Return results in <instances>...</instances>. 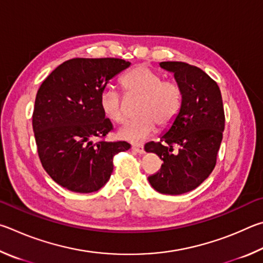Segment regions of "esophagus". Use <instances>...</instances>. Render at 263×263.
I'll list each match as a JSON object with an SVG mask.
<instances>
[{
	"label": "esophagus",
	"instance_id": "obj_1",
	"mask_svg": "<svg viewBox=\"0 0 263 263\" xmlns=\"http://www.w3.org/2000/svg\"><path fill=\"white\" fill-rule=\"evenodd\" d=\"M132 149L134 150V151H136V153H139V154H143L144 153V146L142 145V144H134L132 146Z\"/></svg>",
	"mask_w": 263,
	"mask_h": 263
}]
</instances>
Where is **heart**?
Listing matches in <instances>:
<instances>
[{
	"mask_svg": "<svg viewBox=\"0 0 263 263\" xmlns=\"http://www.w3.org/2000/svg\"><path fill=\"white\" fill-rule=\"evenodd\" d=\"M121 87L127 98H139L135 113L139 115L124 124L120 136L130 142H141L153 134L157 126H172L182 105V89L176 80H163L162 73L145 66H137L121 78ZM103 114L113 123L126 120L122 99L113 87L106 86L99 97Z\"/></svg>",
	"mask_w": 263,
	"mask_h": 263,
	"instance_id": "1",
	"label": "heart"
}]
</instances>
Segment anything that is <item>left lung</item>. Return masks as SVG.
I'll use <instances>...</instances> for the list:
<instances>
[{"instance_id":"left-lung-1","label":"left lung","mask_w":263,"mask_h":263,"mask_svg":"<svg viewBox=\"0 0 263 263\" xmlns=\"http://www.w3.org/2000/svg\"><path fill=\"white\" fill-rule=\"evenodd\" d=\"M159 64L174 72L182 105L166 134L144 146L163 162L148 179L162 194L180 195L199 187L216 166L225 127L223 100L217 83L199 67L179 61Z\"/></svg>"}]
</instances>
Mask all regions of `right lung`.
<instances>
[{
	"label": "right lung",
	"instance_id": "1",
	"mask_svg": "<svg viewBox=\"0 0 263 263\" xmlns=\"http://www.w3.org/2000/svg\"><path fill=\"white\" fill-rule=\"evenodd\" d=\"M129 66L122 59H71L55 68L36 92L32 126L38 156L63 188L100 190L113 172L114 156L130 149L126 141L105 140L113 126L99 106L108 81Z\"/></svg>",
	"mask_w": 263,
	"mask_h": 263
}]
</instances>
